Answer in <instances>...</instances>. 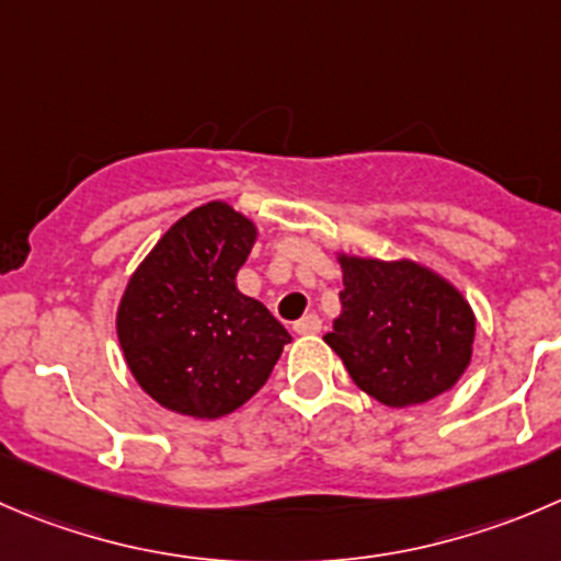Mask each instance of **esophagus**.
<instances>
[{
  "mask_svg": "<svg viewBox=\"0 0 561 561\" xmlns=\"http://www.w3.org/2000/svg\"><path fill=\"white\" fill-rule=\"evenodd\" d=\"M323 329V320H320V314H304L301 320H296V323H293V331H296V334H318V331Z\"/></svg>",
  "mask_w": 561,
  "mask_h": 561,
  "instance_id": "obj_1",
  "label": "esophagus"
}]
</instances>
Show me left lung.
<instances>
[{
	"mask_svg": "<svg viewBox=\"0 0 561 561\" xmlns=\"http://www.w3.org/2000/svg\"><path fill=\"white\" fill-rule=\"evenodd\" d=\"M342 314L323 336L358 389L389 408L453 389L471 362L474 314L433 271L400 260L340 257Z\"/></svg>",
	"mask_w": 561,
	"mask_h": 561,
	"instance_id": "left-lung-1",
	"label": "left lung"
}]
</instances>
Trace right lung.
Listing matches in <instances>:
<instances>
[{
  "instance_id": "obj_1",
  "label": "right lung",
  "mask_w": 561,
  "mask_h": 561,
  "mask_svg": "<svg viewBox=\"0 0 561 561\" xmlns=\"http://www.w3.org/2000/svg\"><path fill=\"white\" fill-rule=\"evenodd\" d=\"M257 230L225 203L194 208L130 276L117 336L130 373L175 413L219 419L263 389L285 325L236 287Z\"/></svg>"
}]
</instances>
